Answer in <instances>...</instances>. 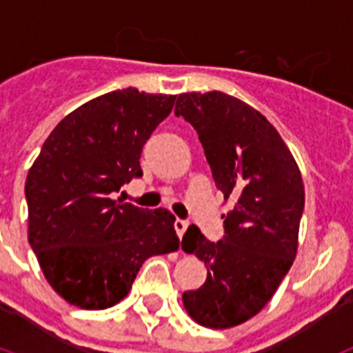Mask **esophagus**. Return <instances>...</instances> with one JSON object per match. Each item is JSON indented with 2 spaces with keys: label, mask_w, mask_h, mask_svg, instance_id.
<instances>
[{
  "label": "esophagus",
  "mask_w": 353,
  "mask_h": 353,
  "mask_svg": "<svg viewBox=\"0 0 353 353\" xmlns=\"http://www.w3.org/2000/svg\"><path fill=\"white\" fill-rule=\"evenodd\" d=\"M187 226H189V223H187V221H183V219L174 221V230H176V235H179L180 239H182L183 233H185Z\"/></svg>",
  "instance_id": "1"
}]
</instances>
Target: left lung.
<instances>
[{
  "mask_svg": "<svg viewBox=\"0 0 353 353\" xmlns=\"http://www.w3.org/2000/svg\"><path fill=\"white\" fill-rule=\"evenodd\" d=\"M174 114L194 127L215 187L233 201L219 242L187 228L182 249L205 261L208 276L182 301L198 323L228 329L263 310L295 260L302 176L269 120L235 97L182 93Z\"/></svg>",
  "mask_w": 353,
  "mask_h": 353,
  "instance_id": "obj_1",
  "label": "left lung"
}]
</instances>
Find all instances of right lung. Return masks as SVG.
Segmentation results:
<instances>
[{
	"instance_id": "1",
	"label": "right lung",
	"mask_w": 353,
	"mask_h": 353,
	"mask_svg": "<svg viewBox=\"0 0 353 353\" xmlns=\"http://www.w3.org/2000/svg\"><path fill=\"white\" fill-rule=\"evenodd\" d=\"M174 95L114 90L54 127L26 179L28 240L58 295L81 310L125 297L145 260L176 251L174 215L113 199Z\"/></svg>"
}]
</instances>
